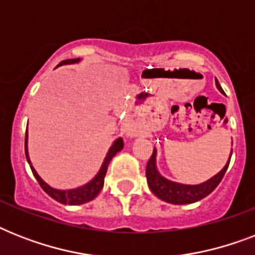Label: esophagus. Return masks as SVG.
<instances>
[{"instance_id": "obj_1", "label": "esophagus", "mask_w": 255, "mask_h": 255, "mask_svg": "<svg viewBox=\"0 0 255 255\" xmlns=\"http://www.w3.org/2000/svg\"><path fill=\"white\" fill-rule=\"evenodd\" d=\"M128 133H129V135H131V132H128Z\"/></svg>"}]
</instances>
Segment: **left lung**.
<instances>
[{
    "instance_id": "left-lung-1",
    "label": "left lung",
    "mask_w": 255,
    "mask_h": 255,
    "mask_svg": "<svg viewBox=\"0 0 255 255\" xmlns=\"http://www.w3.org/2000/svg\"><path fill=\"white\" fill-rule=\"evenodd\" d=\"M218 90L222 91L221 86L218 85V82H216ZM232 157V156H230ZM156 151L153 149L151 159L148 160L147 168H145V176H147V182L149 189L152 190V193L157 196L160 200H163L169 204H174V205H184V204H192L196 202L201 198L206 197L208 194L213 192L217 185L221 182L224 174H225L226 169L229 167L230 159L228 161L224 169L218 174H216L214 177L208 180L204 184L200 185H182V184H177V182H172L167 178H164L163 176H160L157 169H156L155 161H156Z\"/></svg>"
}]
</instances>
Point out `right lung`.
<instances>
[{"label":"right lung","instance_id":"1","mask_svg":"<svg viewBox=\"0 0 255 255\" xmlns=\"http://www.w3.org/2000/svg\"><path fill=\"white\" fill-rule=\"evenodd\" d=\"M79 61V58H75V59H66V61H62L59 63L61 65H69V63H75V62ZM124 143H123V139L119 137V139L116 140L115 143L112 144V147L110 148V151H108L107 156H106V159L103 161V165L100 168L99 173L96 174L95 177L92 178L91 181L86 184V185L81 186V188H77V189H71V190H58V189H54L51 186H49L46 184L43 180H42L38 173L35 172L31 165V172H33L34 177L37 178L38 184L41 185V188L45 190L46 193L49 194L50 197L54 198L55 201L61 202V204H65V205H82V204H86V202L91 201L94 198L99 194V192L102 190L104 185V176H106V172H107V168H108V164L110 161L112 160V157L118 153L119 151H122V148H123ZM25 153H26V159L29 161L30 164V160H29V155H27V129H26V137H25Z\"/></svg>","mask_w":255,"mask_h":255}]
</instances>
